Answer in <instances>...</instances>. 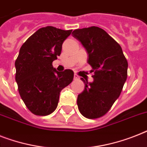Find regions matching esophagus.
<instances>
[{"label":"esophagus","instance_id":"1","mask_svg":"<svg viewBox=\"0 0 147 147\" xmlns=\"http://www.w3.org/2000/svg\"><path fill=\"white\" fill-rule=\"evenodd\" d=\"M80 78H79V76H78V75H76V74H75V75H74V79L75 80H78Z\"/></svg>","mask_w":147,"mask_h":147}]
</instances>
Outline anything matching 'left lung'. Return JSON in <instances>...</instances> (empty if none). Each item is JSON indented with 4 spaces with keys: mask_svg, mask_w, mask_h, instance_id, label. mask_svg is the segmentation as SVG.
Instances as JSON below:
<instances>
[{
    "mask_svg": "<svg viewBox=\"0 0 147 147\" xmlns=\"http://www.w3.org/2000/svg\"><path fill=\"white\" fill-rule=\"evenodd\" d=\"M72 36L85 48L94 72L93 82L81 78L85 88L78 96V109L88 119L100 118L110 109L122 90L127 76V59L121 46L99 27L76 29Z\"/></svg>",
    "mask_w": 147,
    "mask_h": 147,
    "instance_id": "left-lung-1",
    "label": "left lung"
}]
</instances>
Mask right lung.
<instances>
[{
  "instance_id": "right-lung-1",
  "label": "right lung",
  "mask_w": 147,
  "mask_h": 147,
  "mask_svg": "<svg viewBox=\"0 0 147 147\" xmlns=\"http://www.w3.org/2000/svg\"><path fill=\"white\" fill-rule=\"evenodd\" d=\"M71 31L53 26L40 28L20 48L15 62L16 82L24 103L34 115L53 113L60 91L73 80L72 70L58 71L52 65Z\"/></svg>"
}]
</instances>
